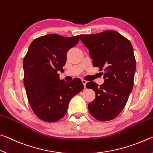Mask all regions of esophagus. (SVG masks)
Returning a JSON list of instances; mask_svg holds the SVG:
<instances>
[{
  "mask_svg": "<svg viewBox=\"0 0 153 153\" xmlns=\"http://www.w3.org/2000/svg\"><path fill=\"white\" fill-rule=\"evenodd\" d=\"M82 84H83V85H84V87H85V88H86V84H87V81H86V80L82 79Z\"/></svg>",
  "mask_w": 153,
  "mask_h": 153,
  "instance_id": "34e87169",
  "label": "esophagus"
}]
</instances>
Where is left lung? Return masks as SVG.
Returning a JSON list of instances; mask_svg holds the SVG:
<instances>
[{
	"label": "left lung",
	"instance_id": "obj_1",
	"mask_svg": "<svg viewBox=\"0 0 153 153\" xmlns=\"http://www.w3.org/2000/svg\"><path fill=\"white\" fill-rule=\"evenodd\" d=\"M80 39L89 50L92 64L104 74L102 85L89 81L96 98L88 104L91 116L99 121L114 119L121 113L134 87L136 63L132 45L114 30L94 34H81Z\"/></svg>",
	"mask_w": 153,
	"mask_h": 153
}]
</instances>
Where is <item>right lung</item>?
Here are the masks:
<instances>
[{"instance_id":"add662e5","label":"right lung","mask_w":153,"mask_h":153,"mask_svg":"<svg viewBox=\"0 0 153 153\" xmlns=\"http://www.w3.org/2000/svg\"><path fill=\"white\" fill-rule=\"evenodd\" d=\"M79 35L65 37L56 34L35 39L23 62L24 83L31 108L42 121L56 122L65 116L71 100L84 88L81 80L67 82L59 79L66 54L78 43Z\"/></svg>"}]
</instances>
